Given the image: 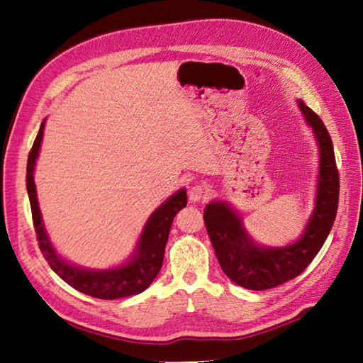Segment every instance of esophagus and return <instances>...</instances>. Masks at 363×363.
<instances>
[{"mask_svg": "<svg viewBox=\"0 0 363 363\" xmlns=\"http://www.w3.org/2000/svg\"><path fill=\"white\" fill-rule=\"evenodd\" d=\"M208 196V188L206 184H194L189 189V200L191 201H201Z\"/></svg>", "mask_w": 363, "mask_h": 363, "instance_id": "obj_1", "label": "esophagus"}]
</instances>
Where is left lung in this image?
<instances>
[{"mask_svg":"<svg viewBox=\"0 0 363 363\" xmlns=\"http://www.w3.org/2000/svg\"><path fill=\"white\" fill-rule=\"evenodd\" d=\"M298 104L321 150L316 207L301 239L284 248H262L248 238L240 219L227 204L211 203L204 211V224L219 265L225 276L247 289L276 288L300 276L324 245L336 218L339 172L333 142L321 118L303 101Z\"/></svg>","mask_w":363,"mask_h":363,"instance_id":"8db88e82","label":"left lung"}]
</instances>
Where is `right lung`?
<instances>
[{"label":"right lung","instance_id":"right-lung-1","mask_svg":"<svg viewBox=\"0 0 363 363\" xmlns=\"http://www.w3.org/2000/svg\"><path fill=\"white\" fill-rule=\"evenodd\" d=\"M43 124H40L39 133L33 144L28 160H27V191L31 206V216L33 225L36 230L38 244L42 251L43 257L48 262L51 269L57 276L67 281L68 284L77 291H80L86 295H91L94 298L101 300H116L123 296H130L140 294L145 291L151 281L157 277V274L162 268V262L164 256V247L168 242L169 230L174 221V216L177 215L180 208H183L188 203L186 191L182 189L171 199L162 204L157 211L151 215L148 223L145 224L144 232L140 235L138 255L135 259H131L125 267H121L111 271H84L68 265L67 262L62 260L56 251L52 250L48 236L42 225V218L38 207L36 199V186L33 180V171H35V163L38 152L40 148L42 135H43Z\"/></svg>","mask_w":363,"mask_h":363}]
</instances>
